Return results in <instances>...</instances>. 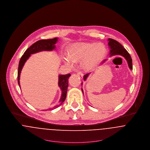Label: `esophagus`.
<instances>
[{
    "instance_id": "34e87169",
    "label": "esophagus",
    "mask_w": 150,
    "mask_h": 150,
    "mask_svg": "<svg viewBox=\"0 0 150 150\" xmlns=\"http://www.w3.org/2000/svg\"><path fill=\"white\" fill-rule=\"evenodd\" d=\"M77 74H78V75L79 76L80 78L81 79H82V78H83V73H82V72H79Z\"/></svg>"
}]
</instances>
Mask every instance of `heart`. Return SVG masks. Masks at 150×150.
I'll return each mask as SVG.
<instances>
[{
    "mask_svg": "<svg viewBox=\"0 0 150 150\" xmlns=\"http://www.w3.org/2000/svg\"><path fill=\"white\" fill-rule=\"evenodd\" d=\"M105 54V46L96 42L76 44L71 47L69 53V57L73 61L83 60L82 67L86 70L93 69L104 58ZM69 59L66 57L64 58V61L67 65L71 67L73 66V62Z\"/></svg>",
    "mask_w": 150,
    "mask_h": 150,
    "instance_id": "1",
    "label": "heart"
}]
</instances>
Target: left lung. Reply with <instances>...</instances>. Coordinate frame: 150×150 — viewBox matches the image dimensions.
<instances>
[{
	"instance_id": "obj_1",
	"label": "left lung",
	"mask_w": 150,
	"mask_h": 150,
	"mask_svg": "<svg viewBox=\"0 0 150 150\" xmlns=\"http://www.w3.org/2000/svg\"><path fill=\"white\" fill-rule=\"evenodd\" d=\"M108 41H109L108 45L110 48V57L114 56V55L122 56L127 61L129 67L130 68V69L132 70V59L131 56L130 55L129 53H128L127 51L123 47V46L122 45L120 44L118 41H115L113 39H112V38H109ZM106 61V59L104 61L103 63L105 62ZM90 74L91 73H88L84 76V80L86 81L87 80ZM81 91L83 93V89H81Z\"/></svg>"
}]
</instances>
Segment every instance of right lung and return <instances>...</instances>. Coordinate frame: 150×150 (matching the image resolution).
<instances>
[{
    "mask_svg": "<svg viewBox=\"0 0 150 150\" xmlns=\"http://www.w3.org/2000/svg\"><path fill=\"white\" fill-rule=\"evenodd\" d=\"M58 38H54L52 39H48V40H41L37 41L34 43L32 45H31L27 50L24 52V54L22 55L19 64H18V84L20 86V76L21 70L25 64V62L30 57L31 54L38 53L42 51H52L55 49V44L57 42ZM70 74H66V75H59L58 76V86L60 87L62 91V95L61 99L59 100V103L58 104L53 107V109L58 108V106L61 105L63 103V102L65 100L67 92V88L69 86V78L70 76Z\"/></svg>",
    "mask_w": 150,
    "mask_h": 150,
    "instance_id": "obj_1",
    "label": "right lung"
}]
</instances>
